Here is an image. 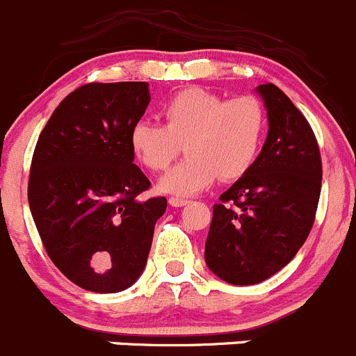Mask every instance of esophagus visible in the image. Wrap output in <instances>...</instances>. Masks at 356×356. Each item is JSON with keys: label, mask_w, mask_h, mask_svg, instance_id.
<instances>
[{"label": "esophagus", "mask_w": 356, "mask_h": 356, "mask_svg": "<svg viewBox=\"0 0 356 356\" xmlns=\"http://www.w3.org/2000/svg\"><path fill=\"white\" fill-rule=\"evenodd\" d=\"M168 203H170V207H186V204L189 203V200H184V198H175V196H172L170 200H168Z\"/></svg>", "instance_id": "34e87169"}]
</instances>
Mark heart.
<instances>
[{
  "label": "heart",
  "instance_id": "obj_1",
  "mask_svg": "<svg viewBox=\"0 0 356 356\" xmlns=\"http://www.w3.org/2000/svg\"><path fill=\"white\" fill-rule=\"evenodd\" d=\"M165 125L141 120L131 131V148L149 170H165L184 145L188 158L161 175L158 189L175 198L193 196L220 177L234 181L257 160L267 117L253 96L225 102L220 95L189 88L161 108Z\"/></svg>",
  "mask_w": 356,
  "mask_h": 356
}]
</instances>
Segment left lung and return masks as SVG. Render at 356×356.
Segmentation results:
<instances>
[{"mask_svg":"<svg viewBox=\"0 0 356 356\" xmlns=\"http://www.w3.org/2000/svg\"><path fill=\"white\" fill-rule=\"evenodd\" d=\"M264 99L268 132L260 155L213 207L204 261L222 281L251 286L277 274L307 241L322 186L317 139L307 118L274 84Z\"/></svg>","mask_w":356,"mask_h":356,"instance_id":"8db88e82","label":"left lung"}]
</instances>
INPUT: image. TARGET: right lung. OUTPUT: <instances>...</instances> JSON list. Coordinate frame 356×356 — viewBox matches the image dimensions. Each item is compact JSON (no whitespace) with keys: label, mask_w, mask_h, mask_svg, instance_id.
<instances>
[{"label":"right lung","mask_w":356,"mask_h":356,"mask_svg":"<svg viewBox=\"0 0 356 356\" xmlns=\"http://www.w3.org/2000/svg\"><path fill=\"white\" fill-rule=\"evenodd\" d=\"M148 82L86 84L39 134L29 207L53 264L74 284L120 293L143 274L167 200H138L149 181L131 131L148 108Z\"/></svg>","instance_id":"1"}]
</instances>
